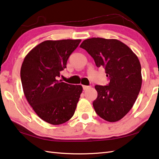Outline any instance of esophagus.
<instances>
[{
    "mask_svg": "<svg viewBox=\"0 0 159 159\" xmlns=\"http://www.w3.org/2000/svg\"><path fill=\"white\" fill-rule=\"evenodd\" d=\"M90 87H91L90 86H85V85H84V86H83V89H84V91L85 90H87L88 89H89Z\"/></svg>",
    "mask_w": 159,
    "mask_h": 159,
    "instance_id": "obj_1",
    "label": "esophagus"
}]
</instances>
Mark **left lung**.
<instances>
[{
  "instance_id": "1",
  "label": "left lung",
  "mask_w": 159,
  "mask_h": 159,
  "mask_svg": "<svg viewBox=\"0 0 159 159\" xmlns=\"http://www.w3.org/2000/svg\"><path fill=\"white\" fill-rule=\"evenodd\" d=\"M80 47L91 56L98 68L103 67L110 80L106 86H95L98 96L93 102L94 110L105 121H119L133 107L140 93V61L126 44L116 39H87Z\"/></svg>"
}]
</instances>
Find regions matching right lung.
Masks as SVG:
<instances>
[{
    "label": "right lung",
    "mask_w": 159,
    "mask_h": 159,
    "mask_svg": "<svg viewBox=\"0 0 159 159\" xmlns=\"http://www.w3.org/2000/svg\"><path fill=\"white\" fill-rule=\"evenodd\" d=\"M80 42L44 41L28 53L21 65V80L27 101L39 117L52 125L71 119L82 92L81 85L57 80Z\"/></svg>",
    "instance_id": "right-lung-1"
}]
</instances>
